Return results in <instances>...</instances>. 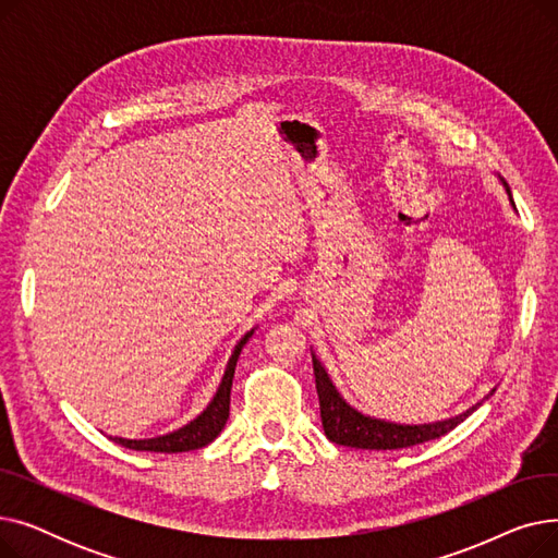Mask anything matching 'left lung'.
Listing matches in <instances>:
<instances>
[{
	"label": "left lung",
	"mask_w": 558,
	"mask_h": 558,
	"mask_svg": "<svg viewBox=\"0 0 558 558\" xmlns=\"http://www.w3.org/2000/svg\"><path fill=\"white\" fill-rule=\"evenodd\" d=\"M507 194L511 208L515 210V203L511 196V190L505 179H500ZM314 362V377H316V393H318V404H320V423H324V432L337 446H348V448H360V450H400L409 446H418L425 441H432V438H438L454 429L459 423H463L468 416H471L477 407H482L488 396L495 393L490 389L484 400L473 404L465 412L446 418V421H436V423H418V425H407V423H393L385 418H375L368 414H362L360 409H355L350 402L343 400L339 389L330 379L326 366L320 364V360L312 353Z\"/></svg>",
	"instance_id": "left-lung-1"
}]
</instances>
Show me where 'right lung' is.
I'll return each mask as SVG.
<instances>
[{
	"mask_svg": "<svg viewBox=\"0 0 558 558\" xmlns=\"http://www.w3.org/2000/svg\"><path fill=\"white\" fill-rule=\"evenodd\" d=\"M255 328L248 330L240 341L238 345H234L232 355L226 364V371H223V377L219 383V389L217 393L213 396V400L208 402V407L203 409V412L190 421L187 425L179 427L175 432H169V434H162V436H154V438H122V436H110V441L120 444L124 448H131V450H140V452H167V454H173V452H190V450H198V448H205L208 444H213L215 438L219 436V432L223 429L226 421H228V414H230V389H232V377H234V366H238V360H240V353L242 348L246 345V341L253 337Z\"/></svg>",
	"mask_w": 558,
	"mask_h": 558,
	"instance_id": "right-lung-1",
	"label": "right lung"
}]
</instances>
